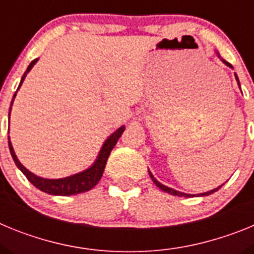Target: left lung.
Masks as SVG:
<instances>
[{"mask_svg":"<svg viewBox=\"0 0 254 254\" xmlns=\"http://www.w3.org/2000/svg\"><path fill=\"white\" fill-rule=\"evenodd\" d=\"M223 62L225 64H228L229 67H232V64H229V62H226V61H224L223 60ZM237 80H238V77H237ZM150 173V172H149ZM150 177H151V179H152V182H154L155 185L158 186L159 188H160L161 190H164V192H168V193H170V194H174V196H179V197H182V196H185V197H190V194H187V193H182V192H179V190H173V188H169V187H167V186H163L160 183V182H158L156 181V179L154 178V176H152L151 173H150ZM220 188H221V186H220V187H217L216 190H208V192H205V193H202L201 194V196H208V194H211V193H214V192H216L217 190H220Z\"/></svg>","mask_w":254,"mask_h":254,"instance_id":"left-lung-1","label":"left lung"}]
</instances>
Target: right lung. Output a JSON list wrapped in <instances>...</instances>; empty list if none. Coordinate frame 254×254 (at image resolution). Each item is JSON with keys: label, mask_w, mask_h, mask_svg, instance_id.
<instances>
[{"label": "right lung", "mask_w": 254, "mask_h": 254, "mask_svg": "<svg viewBox=\"0 0 254 254\" xmlns=\"http://www.w3.org/2000/svg\"><path fill=\"white\" fill-rule=\"evenodd\" d=\"M37 61L38 60H34L30 64H29L25 73L22 75L19 87L21 86L26 73L30 71L31 67L34 66ZM19 87H17V90H19ZM15 95H16V93H15ZM15 95H13V98H15ZM11 105H12V103H11ZM10 111H11V107H10ZM123 131H125V127H121V128L117 129L113 134L109 136V138H108V140L104 142V145H103L99 156H98V159H96V161L94 163L93 167L89 168V169L85 170V172L78 173V174H75V176L67 177V178H62V179H44V178H40V177H37L35 174L29 172L25 167H22V164L20 163L19 159H17L16 155H15V151H13L12 145H11L10 141H8V147H10L11 156H12L15 164H16L17 168L24 173V176L28 178V181L30 182L31 185H34L38 190H43V192H46V193L55 194V196H71V194L82 193V192H86V190L95 187L96 183H98V182L100 181V178H102L103 172H104V168H105V164H107V160H108V156H109L111 151L113 150V147L116 146L118 138L122 136Z\"/></svg>", "instance_id": "add662e5"}]
</instances>
